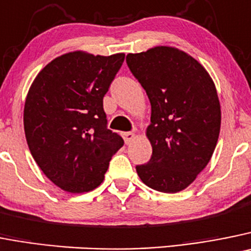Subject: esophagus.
<instances>
[{
    "mask_svg": "<svg viewBox=\"0 0 251 251\" xmlns=\"http://www.w3.org/2000/svg\"><path fill=\"white\" fill-rule=\"evenodd\" d=\"M122 135H123V139L124 142H126V144H130L133 141H134V138H135V134L132 132H124Z\"/></svg>",
    "mask_w": 251,
    "mask_h": 251,
    "instance_id": "obj_1",
    "label": "esophagus"
}]
</instances>
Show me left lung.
<instances>
[{
	"label": "left lung",
	"instance_id": "left-lung-1",
	"mask_svg": "<svg viewBox=\"0 0 251 251\" xmlns=\"http://www.w3.org/2000/svg\"><path fill=\"white\" fill-rule=\"evenodd\" d=\"M126 61L151 105L147 137L153 153L135 167L138 176L154 190L180 192L206 167L219 138L214 82L197 59L173 47L129 53Z\"/></svg>",
	"mask_w": 251,
	"mask_h": 251
}]
</instances>
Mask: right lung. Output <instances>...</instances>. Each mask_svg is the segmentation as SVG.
<instances>
[{
  "instance_id": "add662e5",
  "label": "right lung",
  "mask_w": 251,
  "mask_h": 251,
  "mask_svg": "<svg viewBox=\"0 0 251 251\" xmlns=\"http://www.w3.org/2000/svg\"><path fill=\"white\" fill-rule=\"evenodd\" d=\"M124 53L93 56L72 52L48 63L33 80L24 110L32 157L57 187L84 193L104 179L109 160L123 147L107 128L103 97Z\"/></svg>"
}]
</instances>
